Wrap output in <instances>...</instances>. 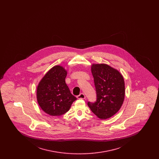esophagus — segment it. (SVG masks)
<instances>
[{
	"label": "esophagus",
	"instance_id": "34e87169",
	"mask_svg": "<svg viewBox=\"0 0 159 159\" xmlns=\"http://www.w3.org/2000/svg\"><path fill=\"white\" fill-rule=\"evenodd\" d=\"M77 98L78 99H85L86 97H85V95H84V93H81L79 95L77 96Z\"/></svg>",
	"mask_w": 159,
	"mask_h": 159
}]
</instances>
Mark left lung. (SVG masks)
I'll use <instances>...</instances> for the list:
<instances>
[{
    "mask_svg": "<svg viewBox=\"0 0 159 159\" xmlns=\"http://www.w3.org/2000/svg\"><path fill=\"white\" fill-rule=\"evenodd\" d=\"M97 92V101L88 102L91 111L101 119L112 117L123 104L125 87L120 73L106 64H93L91 66Z\"/></svg>",
    "mask_w": 159,
    "mask_h": 159,
    "instance_id": "1",
    "label": "left lung"
}]
</instances>
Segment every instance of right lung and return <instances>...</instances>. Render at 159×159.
Masks as SVG:
<instances>
[{
    "label": "right lung",
    "mask_w": 159,
    "mask_h": 159,
    "mask_svg": "<svg viewBox=\"0 0 159 159\" xmlns=\"http://www.w3.org/2000/svg\"><path fill=\"white\" fill-rule=\"evenodd\" d=\"M67 71L60 66L50 69L39 83L37 100L40 108L51 116L67 113L77 99L66 83Z\"/></svg>",
    "instance_id": "1"
}]
</instances>
